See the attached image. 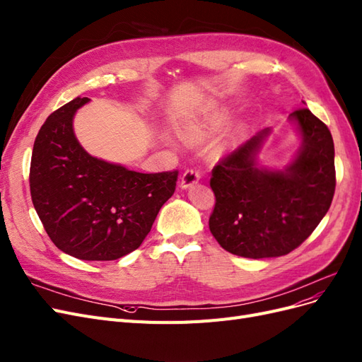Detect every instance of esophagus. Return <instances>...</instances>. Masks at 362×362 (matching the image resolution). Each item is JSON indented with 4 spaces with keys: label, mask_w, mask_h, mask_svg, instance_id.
Listing matches in <instances>:
<instances>
[{
    "label": "esophagus",
    "mask_w": 362,
    "mask_h": 362,
    "mask_svg": "<svg viewBox=\"0 0 362 362\" xmlns=\"http://www.w3.org/2000/svg\"><path fill=\"white\" fill-rule=\"evenodd\" d=\"M198 180H200V173H198L194 168L186 170L183 173L182 179H180V188L182 189H188V188H191V186H194L195 183H198Z\"/></svg>",
    "instance_id": "34e87169"
}]
</instances>
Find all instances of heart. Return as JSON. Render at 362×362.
Returning <instances> with one entry per match:
<instances>
[{"label": "heart", "instance_id": "obj_1", "mask_svg": "<svg viewBox=\"0 0 362 362\" xmlns=\"http://www.w3.org/2000/svg\"><path fill=\"white\" fill-rule=\"evenodd\" d=\"M223 123V115H218V117L212 122L214 126L216 124H221ZM182 135L185 136V139H188V141H198V139H202L204 135H206V129L202 126H188L185 127V129L182 131Z\"/></svg>", "mask_w": 362, "mask_h": 362}]
</instances>
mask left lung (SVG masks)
<instances>
[{
    "label": "left lung",
    "mask_w": 362,
    "mask_h": 362,
    "mask_svg": "<svg viewBox=\"0 0 362 362\" xmlns=\"http://www.w3.org/2000/svg\"><path fill=\"white\" fill-rule=\"evenodd\" d=\"M300 138L281 170L259 164L271 127L259 131L212 171L209 228L226 251L247 259L286 255L319 226L335 191L332 135L308 108L288 115Z\"/></svg>",
    "instance_id": "obj_1"
}]
</instances>
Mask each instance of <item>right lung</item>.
<instances>
[{
	"instance_id": "right-lung-1",
	"label": "right lung",
	"mask_w": 362,
	"mask_h": 362,
	"mask_svg": "<svg viewBox=\"0 0 362 362\" xmlns=\"http://www.w3.org/2000/svg\"><path fill=\"white\" fill-rule=\"evenodd\" d=\"M75 98L36 136L30 168L34 209L58 250L79 260H117L135 251L174 194L177 171L144 174L91 156L74 132Z\"/></svg>"
}]
</instances>
